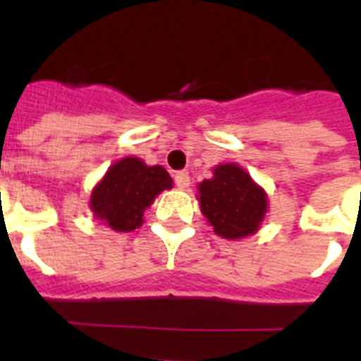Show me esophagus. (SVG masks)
<instances>
[{
    "label": "esophagus",
    "instance_id": "1",
    "mask_svg": "<svg viewBox=\"0 0 361 361\" xmlns=\"http://www.w3.org/2000/svg\"><path fill=\"white\" fill-rule=\"evenodd\" d=\"M174 181H176V185L180 187V189H185V187H189V183H191L189 172H185V170H180V172H176Z\"/></svg>",
    "mask_w": 361,
    "mask_h": 361
}]
</instances>
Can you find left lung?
<instances>
[{"mask_svg": "<svg viewBox=\"0 0 361 361\" xmlns=\"http://www.w3.org/2000/svg\"><path fill=\"white\" fill-rule=\"evenodd\" d=\"M198 200L215 234L226 240L255 234L268 212V195L234 163L215 166L214 178L198 183Z\"/></svg>", "mask_w": 361, "mask_h": 361, "instance_id": "8db88e82", "label": "left lung"}]
</instances>
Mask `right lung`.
Segmentation results:
<instances>
[{"mask_svg":"<svg viewBox=\"0 0 361 361\" xmlns=\"http://www.w3.org/2000/svg\"><path fill=\"white\" fill-rule=\"evenodd\" d=\"M172 187V178L163 166H147L142 159H120L93 187L90 208L112 231L130 232L144 223V209L159 192Z\"/></svg>","mask_w":361,"mask_h":361,"instance_id":"1","label":"right lung"}]
</instances>
